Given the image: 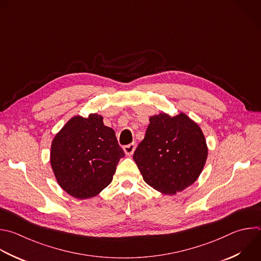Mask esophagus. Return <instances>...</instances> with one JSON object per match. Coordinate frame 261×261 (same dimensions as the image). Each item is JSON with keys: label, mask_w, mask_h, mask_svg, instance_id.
I'll list each match as a JSON object with an SVG mask.
<instances>
[{"label": "esophagus", "mask_w": 261, "mask_h": 261, "mask_svg": "<svg viewBox=\"0 0 261 261\" xmlns=\"http://www.w3.org/2000/svg\"><path fill=\"white\" fill-rule=\"evenodd\" d=\"M135 148H136V144L133 142V143H130V144L124 146V151L127 155H131L134 152Z\"/></svg>", "instance_id": "34e87169"}]
</instances>
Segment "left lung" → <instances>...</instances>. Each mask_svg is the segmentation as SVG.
Wrapping results in <instances>:
<instances>
[{"instance_id": "obj_1", "label": "left lung", "mask_w": 261, "mask_h": 261, "mask_svg": "<svg viewBox=\"0 0 261 261\" xmlns=\"http://www.w3.org/2000/svg\"><path fill=\"white\" fill-rule=\"evenodd\" d=\"M207 155L206 139L196 122L184 113L174 117L162 113L149 118L133 160L148 186L175 195L198 179Z\"/></svg>"}]
</instances>
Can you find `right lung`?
Masks as SVG:
<instances>
[{
	"label": "right lung",
	"mask_w": 261,
	"mask_h": 261,
	"mask_svg": "<svg viewBox=\"0 0 261 261\" xmlns=\"http://www.w3.org/2000/svg\"><path fill=\"white\" fill-rule=\"evenodd\" d=\"M103 118H71L55 135L51 167L60 188L76 199L97 196L113 180L117 165L125 155L115 131Z\"/></svg>",
	"instance_id": "add662e5"
}]
</instances>
